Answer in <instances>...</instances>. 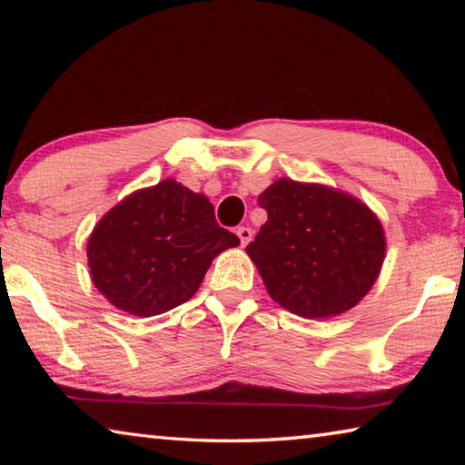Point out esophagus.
Segmentation results:
<instances>
[{
	"label": "esophagus",
	"instance_id": "34e87169",
	"mask_svg": "<svg viewBox=\"0 0 465 465\" xmlns=\"http://www.w3.org/2000/svg\"><path fill=\"white\" fill-rule=\"evenodd\" d=\"M235 233H238L242 246H248L250 240H252V230H250V227H248V225L238 227V232H235Z\"/></svg>",
	"mask_w": 465,
	"mask_h": 465
}]
</instances>
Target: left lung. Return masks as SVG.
Instances as JSON below:
<instances>
[{
  "instance_id": "obj_1",
  "label": "left lung",
  "mask_w": 465,
  "mask_h": 465,
  "mask_svg": "<svg viewBox=\"0 0 465 465\" xmlns=\"http://www.w3.org/2000/svg\"><path fill=\"white\" fill-rule=\"evenodd\" d=\"M258 204L269 222L246 252L281 308L310 320L341 316L375 285L388 243L365 203L326 184L279 178Z\"/></svg>"
}]
</instances>
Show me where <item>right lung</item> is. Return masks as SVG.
<instances>
[{"mask_svg":"<svg viewBox=\"0 0 465 465\" xmlns=\"http://www.w3.org/2000/svg\"><path fill=\"white\" fill-rule=\"evenodd\" d=\"M240 246L213 204L176 180L139 188L100 219L88 240L92 282L114 308L160 316L199 291L213 258Z\"/></svg>","mask_w":465,"mask_h":465,"instance_id":"right-lung-1","label":"right lung"}]
</instances>
